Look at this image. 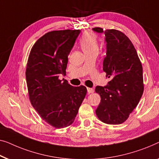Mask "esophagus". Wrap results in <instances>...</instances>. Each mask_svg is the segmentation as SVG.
Instances as JSON below:
<instances>
[{"instance_id":"obj_1","label":"esophagus","mask_w":159,"mask_h":159,"mask_svg":"<svg viewBox=\"0 0 159 159\" xmlns=\"http://www.w3.org/2000/svg\"><path fill=\"white\" fill-rule=\"evenodd\" d=\"M94 89L93 88H89V87H87V93H88L89 94L90 93H94Z\"/></svg>"}]
</instances>
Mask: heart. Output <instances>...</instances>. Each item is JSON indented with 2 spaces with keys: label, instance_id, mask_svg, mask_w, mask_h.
Wrapping results in <instances>:
<instances>
[{
  "label": "heart",
  "instance_id": "obj_1",
  "mask_svg": "<svg viewBox=\"0 0 159 159\" xmlns=\"http://www.w3.org/2000/svg\"><path fill=\"white\" fill-rule=\"evenodd\" d=\"M80 44L85 54L98 51V36L94 32L87 31L83 34L80 40Z\"/></svg>",
  "mask_w": 159,
  "mask_h": 159
}]
</instances>
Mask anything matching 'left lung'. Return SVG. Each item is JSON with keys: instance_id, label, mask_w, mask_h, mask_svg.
Listing matches in <instances>:
<instances>
[{"instance_id": "obj_1", "label": "left lung", "mask_w": 159, "mask_h": 159, "mask_svg": "<svg viewBox=\"0 0 159 159\" xmlns=\"http://www.w3.org/2000/svg\"><path fill=\"white\" fill-rule=\"evenodd\" d=\"M93 31L104 33L107 46L103 71L110 78L107 86H97L101 100L95 110L98 118L110 125L121 124L139 104L143 93L142 64L134 46L123 32L116 29Z\"/></svg>"}]
</instances>
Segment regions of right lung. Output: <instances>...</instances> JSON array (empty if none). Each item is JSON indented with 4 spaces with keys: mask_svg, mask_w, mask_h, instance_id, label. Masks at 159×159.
<instances>
[{
    "mask_svg": "<svg viewBox=\"0 0 159 159\" xmlns=\"http://www.w3.org/2000/svg\"><path fill=\"white\" fill-rule=\"evenodd\" d=\"M80 30H60L45 34L36 41L26 64L30 102L45 122L55 128L70 125L87 94L83 85L73 87L66 80L68 55Z\"/></svg>",
    "mask_w": 159,
    "mask_h": 159,
    "instance_id": "right-lung-1",
    "label": "right lung"
}]
</instances>
